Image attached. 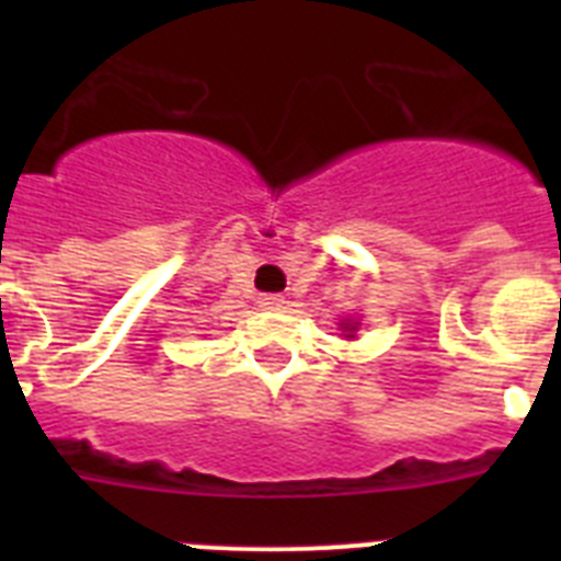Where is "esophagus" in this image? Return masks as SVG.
I'll list each match as a JSON object with an SVG mask.
<instances>
[{
  "mask_svg": "<svg viewBox=\"0 0 561 561\" xmlns=\"http://www.w3.org/2000/svg\"><path fill=\"white\" fill-rule=\"evenodd\" d=\"M257 304L264 306V309H284L286 306V297L284 295H261Z\"/></svg>",
  "mask_w": 561,
  "mask_h": 561,
  "instance_id": "esophagus-1",
  "label": "esophagus"
}]
</instances>
